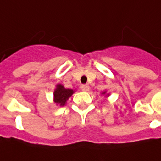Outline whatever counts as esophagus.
<instances>
[{"instance_id": "obj_1", "label": "esophagus", "mask_w": 161, "mask_h": 161, "mask_svg": "<svg viewBox=\"0 0 161 161\" xmlns=\"http://www.w3.org/2000/svg\"><path fill=\"white\" fill-rule=\"evenodd\" d=\"M81 89L83 90V91H89V87L88 85H82L81 86Z\"/></svg>"}]
</instances>
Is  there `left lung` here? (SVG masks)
Wrapping results in <instances>:
<instances>
[{"label":"left lung","mask_w":161,"mask_h":161,"mask_svg":"<svg viewBox=\"0 0 161 161\" xmlns=\"http://www.w3.org/2000/svg\"><path fill=\"white\" fill-rule=\"evenodd\" d=\"M103 94H105V93H103Z\"/></svg>","instance_id":"1"}]
</instances>
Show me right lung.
Returning <instances> with one entry per match:
<instances>
[{"instance_id":"add662e5","label":"right lung","mask_w":161,"mask_h":161,"mask_svg":"<svg viewBox=\"0 0 161 161\" xmlns=\"http://www.w3.org/2000/svg\"><path fill=\"white\" fill-rule=\"evenodd\" d=\"M73 94V90L70 89H65L61 84L56 86V89L54 91V97L55 102L56 104H60V105H64L67 100H68L72 94Z\"/></svg>"}]
</instances>
